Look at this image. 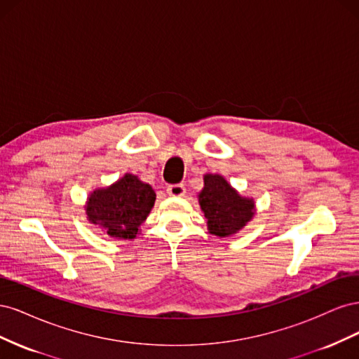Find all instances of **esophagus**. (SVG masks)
I'll return each instance as SVG.
<instances>
[{
	"mask_svg": "<svg viewBox=\"0 0 359 359\" xmlns=\"http://www.w3.org/2000/svg\"><path fill=\"white\" fill-rule=\"evenodd\" d=\"M168 194L175 198L184 196V194H186V187H184L182 184H170V186H168Z\"/></svg>",
	"mask_w": 359,
	"mask_h": 359,
	"instance_id": "obj_1",
	"label": "esophagus"
}]
</instances>
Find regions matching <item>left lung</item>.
<instances>
[{
    "mask_svg": "<svg viewBox=\"0 0 359 359\" xmlns=\"http://www.w3.org/2000/svg\"><path fill=\"white\" fill-rule=\"evenodd\" d=\"M199 205L208 220L210 233L220 238L240 232L255 215L253 199L241 196L217 173H206L203 177Z\"/></svg>",
    "mask_w": 359,
    "mask_h": 359,
    "instance_id": "8db88e82",
    "label": "left lung"
}]
</instances>
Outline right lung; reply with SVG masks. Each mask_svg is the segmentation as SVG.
<instances>
[{
	"label": "right lung",
	"mask_w": 359,
	"mask_h": 359,
	"mask_svg": "<svg viewBox=\"0 0 359 359\" xmlns=\"http://www.w3.org/2000/svg\"><path fill=\"white\" fill-rule=\"evenodd\" d=\"M156 202V191L126 173L112 186L94 190L86 201V219L116 240H133Z\"/></svg>",
	"instance_id": "1"
}]
</instances>
